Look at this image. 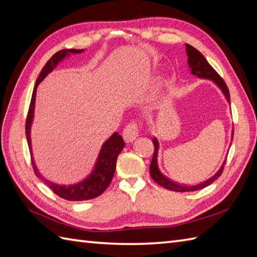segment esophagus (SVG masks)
I'll list each match as a JSON object with an SVG mask.
<instances>
[{
	"instance_id": "obj_1",
	"label": "esophagus",
	"mask_w": 257,
	"mask_h": 257,
	"mask_svg": "<svg viewBox=\"0 0 257 257\" xmlns=\"http://www.w3.org/2000/svg\"><path fill=\"white\" fill-rule=\"evenodd\" d=\"M139 132H140L139 123L137 121H132L125 125V128L123 129V133H122V137L124 141H127V143H133V141L139 136Z\"/></svg>"
}]
</instances>
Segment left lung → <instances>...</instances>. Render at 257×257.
Returning <instances> with one entry per match:
<instances>
[{
	"mask_svg": "<svg viewBox=\"0 0 257 257\" xmlns=\"http://www.w3.org/2000/svg\"><path fill=\"white\" fill-rule=\"evenodd\" d=\"M185 46H187L185 51H187L188 64H189L190 68H191V74L198 76V77H200V78L211 79V80L214 81V83L222 89L223 94L225 95L227 101L230 102V91H228V88H227V86L225 84V81L223 80L221 76L216 73V70L213 68L209 63H207L205 57L202 55V54L198 50H195L193 46H191L189 44H185ZM233 135H234V129H233L232 136ZM152 143H154L155 152H154V156H152V160H151V163H150V176L158 184H160L161 187L166 188L168 190L176 191V192H189V191L201 190V189H203V188L207 187V185H210L211 183L214 182L216 179H219L221 174L223 173V170H224V166H225L226 160L223 162V165L220 168V170L217 171L214 174V176L210 178L209 180H206V181L200 183V184L185 185V184H179L177 182H173V181H171L170 179H168L167 177L163 176V174L160 172L159 168H158V161H157V158H158V140L156 138H154V139H152Z\"/></svg>",
	"mask_w": 257,
	"mask_h": 257,
	"instance_id": "obj_1",
	"label": "left lung"
}]
</instances>
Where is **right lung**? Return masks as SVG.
<instances>
[{"label":"right lung","instance_id":"right-lung-1","mask_svg":"<svg viewBox=\"0 0 257 257\" xmlns=\"http://www.w3.org/2000/svg\"><path fill=\"white\" fill-rule=\"evenodd\" d=\"M83 50H62L57 52L56 54L51 57L50 61L46 63L44 68L38 76L36 80V84L34 86V90L32 94V99L30 103L29 112H27L26 122H25V134L27 144H29L30 152L32 156V148H31V124L33 121V117H34V107H35V96H36V88L40 85L41 81L46 77L48 73L55 68L56 65L62 61L64 57H66L68 54H78L81 53ZM124 141L122 137L118 133H114L110 138H109L105 144H103L102 148L100 150L99 157H98L96 166L94 170L83 181H80L76 184H69V185H59L56 183H53L48 180L42 177V174L38 172L35 167V163L33 161L32 158V166L34 169V172L38 178H41L44 183L50 188L54 193L57 194L61 198L68 200V201H84V200H90L97 198L98 195L105 192V190L110 184L114 170H116V162L117 158L120 152L123 149Z\"/></svg>","mask_w":257,"mask_h":257}]
</instances>
